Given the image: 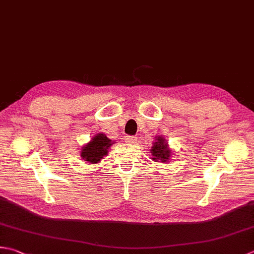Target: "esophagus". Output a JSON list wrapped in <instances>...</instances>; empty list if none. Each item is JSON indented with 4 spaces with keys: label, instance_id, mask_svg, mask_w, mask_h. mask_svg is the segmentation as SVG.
<instances>
[{
    "label": "esophagus",
    "instance_id": "1",
    "mask_svg": "<svg viewBox=\"0 0 254 254\" xmlns=\"http://www.w3.org/2000/svg\"><path fill=\"white\" fill-rule=\"evenodd\" d=\"M126 141L128 144H134L136 142V137L135 136H131V135H127L126 136Z\"/></svg>",
    "mask_w": 254,
    "mask_h": 254
}]
</instances>
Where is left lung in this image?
Here are the masks:
<instances>
[{
  "instance_id": "8db88e82",
  "label": "left lung",
  "mask_w": 254,
  "mask_h": 254,
  "mask_svg": "<svg viewBox=\"0 0 254 254\" xmlns=\"http://www.w3.org/2000/svg\"><path fill=\"white\" fill-rule=\"evenodd\" d=\"M151 153L154 162L167 163L170 162L172 151L171 148L168 147L167 143L165 142V138L163 136H158L156 137V141L153 144Z\"/></svg>"
}]
</instances>
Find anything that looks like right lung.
Masks as SVG:
<instances>
[{"label":"right lung","instance_id":"right-lung-1","mask_svg":"<svg viewBox=\"0 0 254 254\" xmlns=\"http://www.w3.org/2000/svg\"><path fill=\"white\" fill-rule=\"evenodd\" d=\"M114 142L108 138L106 134L98 133L94 135L91 141L87 143L81 148V158L90 164H96L101 161L103 156L108 154V150Z\"/></svg>","mask_w":254,"mask_h":254}]
</instances>
